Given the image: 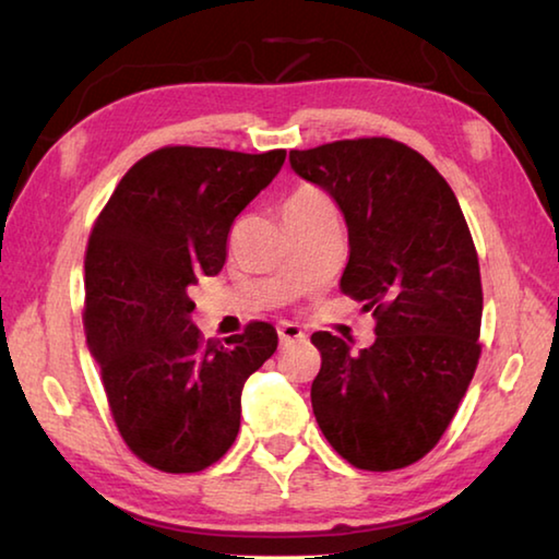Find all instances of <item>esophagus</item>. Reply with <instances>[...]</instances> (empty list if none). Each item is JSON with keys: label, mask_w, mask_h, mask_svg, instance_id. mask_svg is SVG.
I'll return each mask as SVG.
<instances>
[{"label": "esophagus", "mask_w": 559, "mask_h": 559, "mask_svg": "<svg viewBox=\"0 0 559 559\" xmlns=\"http://www.w3.org/2000/svg\"><path fill=\"white\" fill-rule=\"evenodd\" d=\"M278 337H281V345H288V343H298V340L306 337V333H302L300 325L296 323H278Z\"/></svg>", "instance_id": "obj_1"}]
</instances>
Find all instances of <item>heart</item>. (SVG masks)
Returning a JSON list of instances; mask_svg holds the SVG:
<instances>
[{
	"mask_svg": "<svg viewBox=\"0 0 559 559\" xmlns=\"http://www.w3.org/2000/svg\"><path fill=\"white\" fill-rule=\"evenodd\" d=\"M288 204H293V206H302V204H328V200L323 194L318 192V189H310V187H302V189H298L296 194L290 197L288 200Z\"/></svg>",
	"mask_w": 559,
	"mask_h": 559,
	"instance_id": "1",
	"label": "heart"
}]
</instances>
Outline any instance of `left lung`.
Masks as SVG:
<instances>
[{
  "label": "left lung",
  "instance_id": "8db88e82",
  "mask_svg": "<svg viewBox=\"0 0 559 559\" xmlns=\"http://www.w3.org/2000/svg\"><path fill=\"white\" fill-rule=\"evenodd\" d=\"M290 167L347 222L345 296L372 313L374 343L353 353L313 333L310 402L320 431L355 468L396 471L437 447L480 357L478 253L456 194L427 157L390 138L290 150Z\"/></svg>",
  "mask_w": 559,
  "mask_h": 559
}]
</instances>
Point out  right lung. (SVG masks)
<instances>
[{"label": "right lung", "mask_w": 559, "mask_h": 559, "mask_svg": "<svg viewBox=\"0 0 559 559\" xmlns=\"http://www.w3.org/2000/svg\"><path fill=\"white\" fill-rule=\"evenodd\" d=\"M286 150L159 147L132 165L98 214L86 249L83 328L122 441L147 466L197 473L239 433L241 390L276 353L253 320L204 340L189 286L216 276L241 210L269 187Z\"/></svg>", "instance_id": "add662e5"}]
</instances>
